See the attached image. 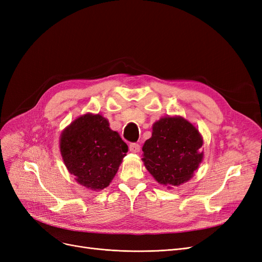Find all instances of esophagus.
I'll use <instances>...</instances> for the list:
<instances>
[{
	"mask_svg": "<svg viewBox=\"0 0 262 262\" xmlns=\"http://www.w3.org/2000/svg\"><path fill=\"white\" fill-rule=\"evenodd\" d=\"M129 148H130V152H132V153H139L141 147H140V144H138V143H131L129 145Z\"/></svg>",
	"mask_w": 262,
	"mask_h": 262,
	"instance_id": "esophagus-1",
	"label": "esophagus"
}]
</instances>
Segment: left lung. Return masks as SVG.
Returning a JSON list of instances; mask_svg holds the SVG:
<instances>
[{"instance_id":"left-lung-1","label":"left lung","mask_w":262,"mask_h":262,"mask_svg":"<svg viewBox=\"0 0 262 262\" xmlns=\"http://www.w3.org/2000/svg\"><path fill=\"white\" fill-rule=\"evenodd\" d=\"M203 139L182 117H164L153 124L142 147L146 169L161 185L180 186L190 180L203 160Z\"/></svg>"}]
</instances>
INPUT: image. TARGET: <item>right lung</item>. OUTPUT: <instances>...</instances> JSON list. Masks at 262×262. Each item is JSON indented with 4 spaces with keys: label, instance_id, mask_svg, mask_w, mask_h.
<instances>
[{
    "label": "right lung",
    "instance_id": "right-lung-1",
    "mask_svg": "<svg viewBox=\"0 0 262 262\" xmlns=\"http://www.w3.org/2000/svg\"><path fill=\"white\" fill-rule=\"evenodd\" d=\"M60 150L68 170L87 189L108 187L128 152L119 133L101 115L85 114L63 130Z\"/></svg>",
    "mask_w": 262,
    "mask_h": 262
}]
</instances>
